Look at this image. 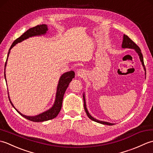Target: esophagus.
Here are the masks:
<instances>
[{"instance_id":"34e87169","label":"esophagus","mask_w":153,"mask_h":153,"mask_svg":"<svg viewBox=\"0 0 153 153\" xmlns=\"http://www.w3.org/2000/svg\"><path fill=\"white\" fill-rule=\"evenodd\" d=\"M76 75L78 77H84L86 75V71L84 70V69H79L77 71V73Z\"/></svg>"}]
</instances>
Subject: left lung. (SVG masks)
<instances>
[{
    "label": "left lung",
    "instance_id": "8db88e82",
    "mask_svg": "<svg viewBox=\"0 0 153 153\" xmlns=\"http://www.w3.org/2000/svg\"><path fill=\"white\" fill-rule=\"evenodd\" d=\"M122 48H131V49H134L135 50V51L136 53H137V54L139 55V59H140V61L141 62V64H142V66H143V69L145 70V78H146V69H145V65H144V62H143V54L141 53V49L139 48V47L137 46V45H136L134 41L132 40H131L128 37V36H127L126 35H123V41H122ZM83 102H84V109H85V111L87 114V116L89 117V118L93 120L94 122H96L97 123H102V124L104 125H108V126H112V125H114V123H110V122H104V121H100V120H98L97 119H95V118H93V117L90 114L87 108V106H86V102H85V93H83Z\"/></svg>",
    "mask_w": 153,
    "mask_h": 153
}]
</instances>
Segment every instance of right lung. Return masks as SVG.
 Here are the masks:
<instances>
[{"mask_svg": "<svg viewBox=\"0 0 153 153\" xmlns=\"http://www.w3.org/2000/svg\"><path fill=\"white\" fill-rule=\"evenodd\" d=\"M48 30L47 25L45 24L39 25L35 27L29 29V30L25 31L24 34H22L20 37H18L17 39H16L14 42H13L12 45H11V47L9 49L7 58H6V61L5 63L4 78L6 81V74H5L6 66V64H7V60H8L9 54L10 53V50L12 48L14 47L16 44L21 43V42L27 39L28 38L35 37V36H41V35H45L47 33ZM74 77H75V73L74 71H67L66 73H64L63 74H62V76H60L59 81H58V83L56 96H55V100H54L53 106L48 110H46V111L42 112L38 115L33 116H26V115L23 114H22L20 112L18 111V110L15 108L14 105H13L10 99L9 93L8 91V98L10 100V102L12 106L14 107L15 110L19 114L24 117V118L30 120V121L35 122H44V121H47V120H52L54 118H56L57 115L59 114L62 108V100H63V97H64L65 91H66L70 83L71 82V80H72L73 78H74Z\"/></svg>", "mask_w": 153, "mask_h": 153, "instance_id": "1", "label": "right lung"}]
</instances>
